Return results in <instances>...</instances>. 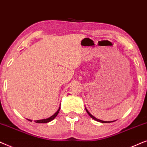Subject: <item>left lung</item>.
Segmentation results:
<instances>
[{
	"label": "left lung",
	"mask_w": 147,
	"mask_h": 147,
	"mask_svg": "<svg viewBox=\"0 0 147 147\" xmlns=\"http://www.w3.org/2000/svg\"><path fill=\"white\" fill-rule=\"evenodd\" d=\"M85 109H86V111H87V113L90 116V117H91L93 119V120H96V121H97V122H101V123H110V122H114V121H103V120H99V119H97V118H95V117H94L93 115H91V113H89V111L87 110V109H86V107H85Z\"/></svg>",
	"instance_id": "left-lung-1"
}]
</instances>
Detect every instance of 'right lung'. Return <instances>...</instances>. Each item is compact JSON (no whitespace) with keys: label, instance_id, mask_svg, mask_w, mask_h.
Returning <instances> with one entry per match:
<instances>
[{"label":"right lung","instance_id":"1","mask_svg":"<svg viewBox=\"0 0 147 147\" xmlns=\"http://www.w3.org/2000/svg\"><path fill=\"white\" fill-rule=\"evenodd\" d=\"M60 107H59V108H58V109L57 110V111H56V112L55 113H54V114L52 115V116H50V118H46V119H42V120H35V122H36V123H48V122H51V121L53 120L54 119L56 118V116H57V115H58V113H59V111H60ZM27 120H28L29 121H30V122H32V120H29V119H27Z\"/></svg>","mask_w":147,"mask_h":147}]
</instances>
